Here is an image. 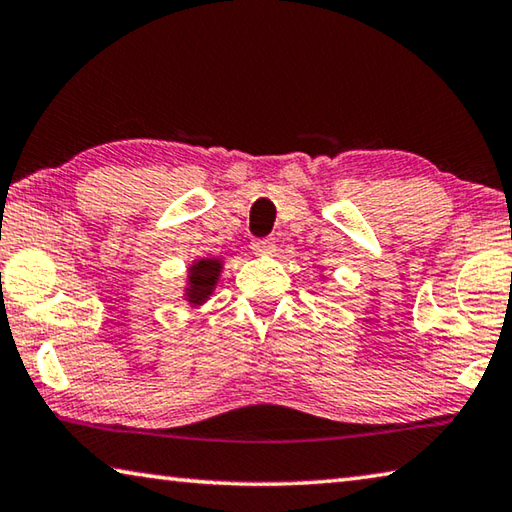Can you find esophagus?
<instances>
[{
  "mask_svg": "<svg viewBox=\"0 0 512 512\" xmlns=\"http://www.w3.org/2000/svg\"><path fill=\"white\" fill-rule=\"evenodd\" d=\"M250 248H253L255 255H268V253H273L275 246H273V239H255Z\"/></svg>",
  "mask_w": 512,
  "mask_h": 512,
  "instance_id": "1",
  "label": "esophagus"
}]
</instances>
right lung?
I'll list each match as a JSON object with an SVG mask.
<instances>
[{
  "label": "right lung",
  "instance_id": "obj_1",
  "mask_svg": "<svg viewBox=\"0 0 512 512\" xmlns=\"http://www.w3.org/2000/svg\"><path fill=\"white\" fill-rule=\"evenodd\" d=\"M221 268H223V262L219 257L196 259V262L189 266L187 289H185V300L189 305L198 307L212 296L216 282H219Z\"/></svg>",
  "mask_w": 512,
  "mask_h": 512
}]
</instances>
